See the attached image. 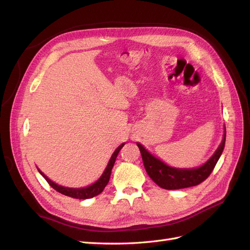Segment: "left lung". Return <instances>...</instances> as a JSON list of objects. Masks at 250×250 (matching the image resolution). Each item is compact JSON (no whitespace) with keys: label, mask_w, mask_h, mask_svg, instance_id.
<instances>
[{"label":"left lung","mask_w":250,"mask_h":250,"mask_svg":"<svg viewBox=\"0 0 250 250\" xmlns=\"http://www.w3.org/2000/svg\"><path fill=\"white\" fill-rule=\"evenodd\" d=\"M225 137L226 132L224 133L220 146L218 147L214 155L201 167L194 169H176L170 167L151 154L140 143H137V145L140 148L144 166H145L146 172L150 178L157 186L166 188V190H179V188L197 186L210 175L223 152Z\"/></svg>","instance_id":"obj_1"}]
</instances>
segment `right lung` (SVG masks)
<instances>
[{"mask_svg":"<svg viewBox=\"0 0 250 250\" xmlns=\"http://www.w3.org/2000/svg\"><path fill=\"white\" fill-rule=\"evenodd\" d=\"M125 145V143H123L122 145H120L115 152L112 153L110 160L108 162V165L107 167L105 168L103 174L101 175V177L98 179L95 184H93L92 186H88L86 188H66V187H62V186H59L55 183H53V181L51 179H49L44 174L39 170V172L42 174V177L47 180V183L54 188V190H56L57 192L62 193L65 196H69V197H72V198H76V199H88V198H93L95 197V196L99 195L103 190L104 188L106 187V185L108 184L109 181V178H110V174H111V170H112V167L113 165H115V162H116V158L120 152V150L122 149V147Z\"/></svg>","mask_w":250,"mask_h":250,"instance_id":"right-lung-1","label":"right lung"}]
</instances>
